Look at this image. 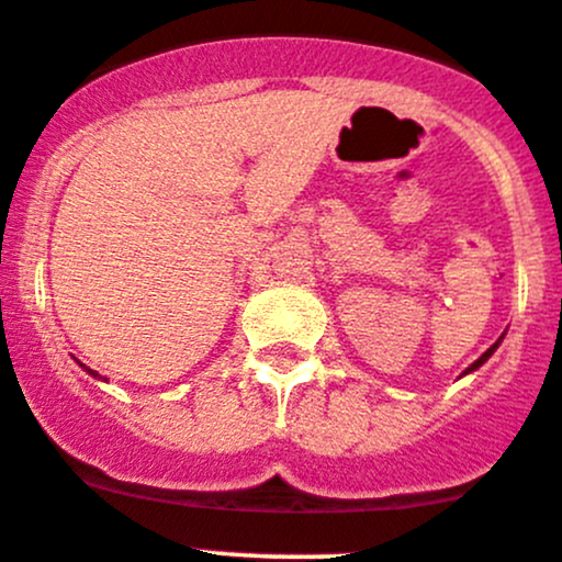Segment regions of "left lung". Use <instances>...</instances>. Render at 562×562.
<instances>
[{"instance_id":"1","label":"left lung","mask_w":562,"mask_h":562,"mask_svg":"<svg viewBox=\"0 0 562 562\" xmlns=\"http://www.w3.org/2000/svg\"><path fill=\"white\" fill-rule=\"evenodd\" d=\"M503 336H505V333H503ZM503 336H499V338H497V341H494V344H492V347H488V349H486V352H483V355H481V358H477V360H475V363H472V366H468V369H464V374H472V371H477V369H481V366H483V363H486V360H488V358H492V355H494V349H497V347H499V341H503ZM464 374H462V376H464Z\"/></svg>"}]
</instances>
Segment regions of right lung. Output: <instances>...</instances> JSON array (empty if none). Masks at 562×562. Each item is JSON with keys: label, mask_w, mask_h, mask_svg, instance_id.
Masks as SVG:
<instances>
[{"label": "right lung", "mask_w": 562, "mask_h": 562, "mask_svg": "<svg viewBox=\"0 0 562 562\" xmlns=\"http://www.w3.org/2000/svg\"><path fill=\"white\" fill-rule=\"evenodd\" d=\"M81 369H85V371H87V374H92V376H98V380H100V374H98V371H92V369H87V366H85V363H81Z\"/></svg>", "instance_id": "add662e5"}]
</instances>
